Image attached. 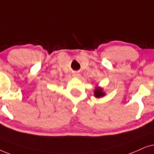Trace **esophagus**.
Wrapping results in <instances>:
<instances>
[{
	"label": "esophagus",
	"mask_w": 154,
	"mask_h": 154,
	"mask_svg": "<svg viewBox=\"0 0 154 154\" xmlns=\"http://www.w3.org/2000/svg\"><path fill=\"white\" fill-rule=\"evenodd\" d=\"M72 75H73V77H80V74H79V72H75L72 74Z\"/></svg>",
	"instance_id": "1"
}]
</instances>
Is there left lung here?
<instances>
[{"instance_id": "obj_1", "label": "left lung", "mask_w": 154, "mask_h": 154, "mask_svg": "<svg viewBox=\"0 0 154 154\" xmlns=\"http://www.w3.org/2000/svg\"><path fill=\"white\" fill-rule=\"evenodd\" d=\"M106 95L105 92L103 91V89L101 87H96L94 90V96L96 98L103 97Z\"/></svg>"}]
</instances>
